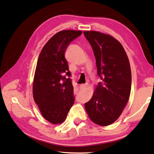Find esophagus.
Masks as SVG:
<instances>
[{"label": "esophagus", "instance_id": "34e87169", "mask_svg": "<svg viewBox=\"0 0 154 154\" xmlns=\"http://www.w3.org/2000/svg\"><path fill=\"white\" fill-rule=\"evenodd\" d=\"M87 87V85H86V84H82V85H80L79 88L80 89H84L86 88Z\"/></svg>", "mask_w": 154, "mask_h": 154}]
</instances>
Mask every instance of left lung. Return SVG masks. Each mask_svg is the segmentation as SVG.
<instances>
[{
  "label": "left lung",
  "mask_w": 154,
  "mask_h": 154,
  "mask_svg": "<svg viewBox=\"0 0 154 154\" xmlns=\"http://www.w3.org/2000/svg\"><path fill=\"white\" fill-rule=\"evenodd\" d=\"M96 58L99 82L91 100L85 104L92 122L100 126L114 122L129 98L131 72L129 58L121 43L109 34L85 31Z\"/></svg>",
  "instance_id": "obj_1"
}]
</instances>
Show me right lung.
<instances>
[{"label": "right lung", "instance_id": "obj_1", "mask_svg": "<svg viewBox=\"0 0 154 154\" xmlns=\"http://www.w3.org/2000/svg\"><path fill=\"white\" fill-rule=\"evenodd\" d=\"M81 31H60L42 47L33 81V97L45 119L54 125L65 121L74 103L71 72L65 57L68 45Z\"/></svg>", "mask_w": 154, "mask_h": 154}]
</instances>
